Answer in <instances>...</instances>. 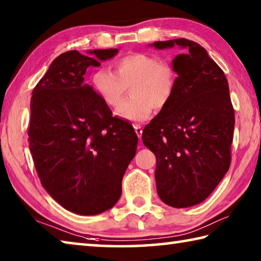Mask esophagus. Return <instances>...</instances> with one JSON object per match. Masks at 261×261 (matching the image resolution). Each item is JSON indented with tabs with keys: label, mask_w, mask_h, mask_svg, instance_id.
Returning a JSON list of instances; mask_svg holds the SVG:
<instances>
[{
	"label": "esophagus",
	"mask_w": 261,
	"mask_h": 261,
	"mask_svg": "<svg viewBox=\"0 0 261 261\" xmlns=\"http://www.w3.org/2000/svg\"><path fill=\"white\" fill-rule=\"evenodd\" d=\"M134 127H135V131H136L137 136H138L139 138H140L141 135H143V126H141L140 124H135Z\"/></svg>",
	"instance_id": "34e87169"
}]
</instances>
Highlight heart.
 Segmentation results:
<instances>
[{
    "instance_id": "heart-1",
    "label": "heart",
    "mask_w": 261,
    "mask_h": 261,
    "mask_svg": "<svg viewBox=\"0 0 261 261\" xmlns=\"http://www.w3.org/2000/svg\"><path fill=\"white\" fill-rule=\"evenodd\" d=\"M177 76L173 65L147 53H131L113 63V72L99 68L92 73L91 85L110 108L117 107L130 90V100L123 102L116 114L129 121H145L153 108L165 109L173 99Z\"/></svg>"
}]
</instances>
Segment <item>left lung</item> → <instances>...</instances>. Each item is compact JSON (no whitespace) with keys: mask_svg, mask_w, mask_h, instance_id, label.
I'll return each mask as SVG.
<instances>
[{"mask_svg":"<svg viewBox=\"0 0 261 261\" xmlns=\"http://www.w3.org/2000/svg\"><path fill=\"white\" fill-rule=\"evenodd\" d=\"M175 45L185 51L173 61L174 96L141 139L156 158L160 199L184 208L204 201L228 171L235 112L226 74L204 47L184 38L153 43L158 49Z\"/></svg>","mask_w":261,"mask_h":261,"instance_id":"8db88e82","label":"left lung"}]
</instances>
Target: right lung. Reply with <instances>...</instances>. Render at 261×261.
<instances>
[{"label":"right lung","mask_w":261,"mask_h":261,"mask_svg":"<svg viewBox=\"0 0 261 261\" xmlns=\"http://www.w3.org/2000/svg\"><path fill=\"white\" fill-rule=\"evenodd\" d=\"M116 48L65 51L51 62L31 98L30 151L42 187L65 210L95 215L116 204L138 137L85 84L90 67Z\"/></svg>","instance_id":"1"}]
</instances>
